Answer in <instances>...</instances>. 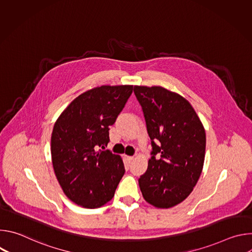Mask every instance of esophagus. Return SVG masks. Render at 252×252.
<instances>
[{
    "instance_id": "1",
    "label": "esophagus",
    "mask_w": 252,
    "mask_h": 252,
    "mask_svg": "<svg viewBox=\"0 0 252 252\" xmlns=\"http://www.w3.org/2000/svg\"><path fill=\"white\" fill-rule=\"evenodd\" d=\"M126 159H127L129 162H131V161L134 159V158H133V157H126Z\"/></svg>"
}]
</instances>
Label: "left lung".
I'll return each instance as SVG.
<instances>
[{"mask_svg": "<svg viewBox=\"0 0 252 252\" xmlns=\"http://www.w3.org/2000/svg\"><path fill=\"white\" fill-rule=\"evenodd\" d=\"M152 140V158L138 178L143 198L158 208L184 201L201 174L205 130L191 104L161 87L134 86Z\"/></svg>", "mask_w": 252, "mask_h": 252, "instance_id": "obj_1", "label": "left lung"}]
</instances>
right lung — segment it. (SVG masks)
I'll return each instance as SVG.
<instances>
[{
  "label": "right lung",
  "mask_w": 252,
  "mask_h": 252,
  "mask_svg": "<svg viewBox=\"0 0 252 252\" xmlns=\"http://www.w3.org/2000/svg\"><path fill=\"white\" fill-rule=\"evenodd\" d=\"M133 86H101L71 101L57 120L51 138L58 182L71 201L86 208L109 202L125 174L120 156L103 151Z\"/></svg>",
  "instance_id": "obj_1"
}]
</instances>
